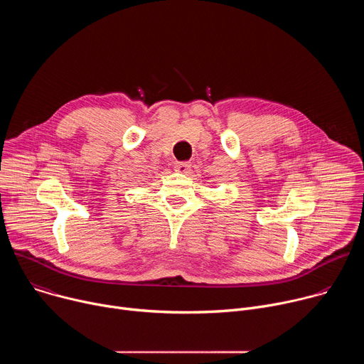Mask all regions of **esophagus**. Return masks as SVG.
Here are the masks:
<instances>
[{
  "mask_svg": "<svg viewBox=\"0 0 364 364\" xmlns=\"http://www.w3.org/2000/svg\"><path fill=\"white\" fill-rule=\"evenodd\" d=\"M190 163H187V161H184V163H177L176 164V171H178V173H183V174H187L188 171H190Z\"/></svg>",
  "mask_w": 364,
  "mask_h": 364,
  "instance_id": "34e87169",
  "label": "esophagus"
}]
</instances>
